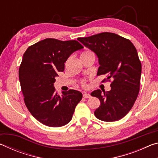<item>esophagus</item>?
Masks as SVG:
<instances>
[{"instance_id":"obj_1","label":"esophagus","mask_w":158,"mask_h":158,"mask_svg":"<svg viewBox=\"0 0 158 158\" xmlns=\"http://www.w3.org/2000/svg\"><path fill=\"white\" fill-rule=\"evenodd\" d=\"M91 96L89 94V93H84V94H83V98H90Z\"/></svg>"}]
</instances>
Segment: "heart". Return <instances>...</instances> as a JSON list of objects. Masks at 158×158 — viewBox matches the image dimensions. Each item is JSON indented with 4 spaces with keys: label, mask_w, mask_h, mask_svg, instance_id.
I'll return each mask as SVG.
<instances>
[{
    "label": "heart",
    "mask_w": 158,
    "mask_h": 158,
    "mask_svg": "<svg viewBox=\"0 0 158 158\" xmlns=\"http://www.w3.org/2000/svg\"><path fill=\"white\" fill-rule=\"evenodd\" d=\"M88 53V52H84V53ZM81 86H82L83 88H86V87H87L86 80H85V79H82L81 81Z\"/></svg>",
    "instance_id": "b5f03b06"
}]
</instances>
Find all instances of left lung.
Wrapping results in <instances>:
<instances>
[{
	"label": "left lung",
	"mask_w": 158,
	"mask_h": 158,
	"mask_svg": "<svg viewBox=\"0 0 158 158\" xmlns=\"http://www.w3.org/2000/svg\"><path fill=\"white\" fill-rule=\"evenodd\" d=\"M79 41L98 56L97 75L106 74L104 81L111 82V90L91 94L100 101L95 116L103 121H116L126 115L135 104L140 89L141 63L137 51L130 40L113 33H101Z\"/></svg>",
	"instance_id": "1"
}]
</instances>
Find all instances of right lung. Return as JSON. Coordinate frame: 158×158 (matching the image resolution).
<instances>
[{
  "mask_svg": "<svg viewBox=\"0 0 158 158\" xmlns=\"http://www.w3.org/2000/svg\"><path fill=\"white\" fill-rule=\"evenodd\" d=\"M84 47L77 40L47 38L29 47L19 69L26 107L33 117L49 127H61L71 121L82 93L75 90L60 95L53 84L58 72L73 52Z\"/></svg>",
  "mask_w": 158,
  "mask_h": 158,
  "instance_id": "add662e5",
  "label": "right lung"
}]
</instances>
